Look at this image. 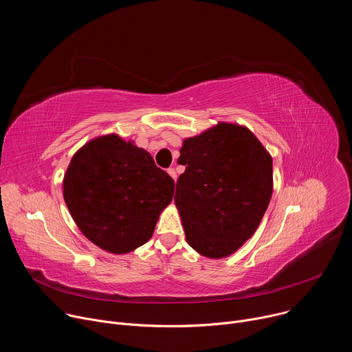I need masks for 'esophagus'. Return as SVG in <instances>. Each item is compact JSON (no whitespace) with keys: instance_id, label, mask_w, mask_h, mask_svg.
<instances>
[{"instance_id":"obj_1","label":"esophagus","mask_w":352,"mask_h":352,"mask_svg":"<svg viewBox=\"0 0 352 352\" xmlns=\"http://www.w3.org/2000/svg\"><path fill=\"white\" fill-rule=\"evenodd\" d=\"M167 173L170 174V177H171L174 181H177V173H175V170H174V168H168V170H167Z\"/></svg>"}]
</instances>
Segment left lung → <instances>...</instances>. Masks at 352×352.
<instances>
[{
	"instance_id": "1",
	"label": "left lung",
	"mask_w": 352,
	"mask_h": 352,
	"mask_svg": "<svg viewBox=\"0 0 352 352\" xmlns=\"http://www.w3.org/2000/svg\"><path fill=\"white\" fill-rule=\"evenodd\" d=\"M175 206L186 242L210 259L232 255L254 235L273 193V160L246 126L219 122L186 138Z\"/></svg>"
}]
</instances>
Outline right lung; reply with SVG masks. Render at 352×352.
I'll return each mask as SVG.
<instances>
[{"mask_svg": "<svg viewBox=\"0 0 352 352\" xmlns=\"http://www.w3.org/2000/svg\"><path fill=\"white\" fill-rule=\"evenodd\" d=\"M63 189L82 234L121 255L152 238L173 200L174 179L133 140L110 133L89 140L74 155Z\"/></svg>", "mask_w": 352, "mask_h": 352, "instance_id": "obj_1", "label": "right lung"}]
</instances>
